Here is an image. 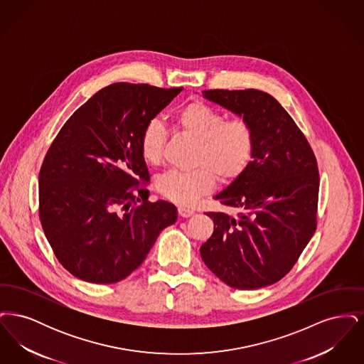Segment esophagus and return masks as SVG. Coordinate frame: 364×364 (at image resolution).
Wrapping results in <instances>:
<instances>
[{
  "instance_id": "34e87169",
  "label": "esophagus",
  "mask_w": 364,
  "mask_h": 364,
  "mask_svg": "<svg viewBox=\"0 0 364 364\" xmlns=\"http://www.w3.org/2000/svg\"><path fill=\"white\" fill-rule=\"evenodd\" d=\"M177 213H178V215L183 217V218H190L191 215L195 214V211H193L192 208H183V206H180V208H177Z\"/></svg>"
}]
</instances>
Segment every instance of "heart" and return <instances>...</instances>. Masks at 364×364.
<instances>
[{
  "mask_svg": "<svg viewBox=\"0 0 364 364\" xmlns=\"http://www.w3.org/2000/svg\"><path fill=\"white\" fill-rule=\"evenodd\" d=\"M176 125L196 141L192 171H168L156 181L164 198L178 205H191L213 190L215 178L232 183L250 165L255 150V132L244 119L226 120L224 113L202 101H192L176 114ZM168 131L158 120L147 122L140 136L143 158L158 165L162 161Z\"/></svg>",
  "mask_w": 364,
  "mask_h": 364,
  "instance_id": "heart-1",
  "label": "heart"
}]
</instances>
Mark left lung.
Here are the masks:
<instances>
[{"label":"left lung","instance_id":"obj_1","mask_svg":"<svg viewBox=\"0 0 364 364\" xmlns=\"http://www.w3.org/2000/svg\"><path fill=\"white\" fill-rule=\"evenodd\" d=\"M203 97L250 122L252 161L214 196L235 215L208 213L200 247L208 269L236 289H258L294 267L316 229L319 172L309 140L274 97L259 90H205Z\"/></svg>","mask_w":364,"mask_h":364}]
</instances>
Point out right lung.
<instances>
[{
	"label": "right lung",
	"mask_w": 364,
	"mask_h": 364,
	"mask_svg": "<svg viewBox=\"0 0 364 364\" xmlns=\"http://www.w3.org/2000/svg\"><path fill=\"white\" fill-rule=\"evenodd\" d=\"M183 87L114 83L82 105L53 140L39 172V220L58 262L94 284L128 277L177 220L149 202L140 150L147 122Z\"/></svg>",
	"instance_id": "obj_1"
}]
</instances>
